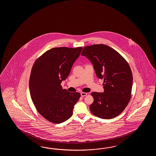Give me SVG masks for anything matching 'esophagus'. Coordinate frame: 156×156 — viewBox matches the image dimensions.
Segmentation results:
<instances>
[{
    "label": "esophagus",
    "instance_id": "obj_1",
    "mask_svg": "<svg viewBox=\"0 0 156 156\" xmlns=\"http://www.w3.org/2000/svg\"><path fill=\"white\" fill-rule=\"evenodd\" d=\"M87 95V93H81V96L82 97H84V96H86Z\"/></svg>",
    "mask_w": 156,
    "mask_h": 156
}]
</instances>
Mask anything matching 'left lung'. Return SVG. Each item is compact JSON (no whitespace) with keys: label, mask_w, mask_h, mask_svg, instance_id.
Masks as SVG:
<instances>
[{"label":"left lung","mask_w":156,"mask_h":156,"mask_svg":"<svg viewBox=\"0 0 156 156\" xmlns=\"http://www.w3.org/2000/svg\"><path fill=\"white\" fill-rule=\"evenodd\" d=\"M81 55L90 60L96 76L104 83V93L91 94V113L105 119L118 116L131 98L133 75L129 64L115 50L103 44L85 47Z\"/></svg>","instance_id":"obj_1"}]
</instances>
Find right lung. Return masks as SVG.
Segmentation results:
<instances>
[{
  "label": "right lung",
  "mask_w": 156,
  "mask_h": 156,
  "mask_svg": "<svg viewBox=\"0 0 156 156\" xmlns=\"http://www.w3.org/2000/svg\"><path fill=\"white\" fill-rule=\"evenodd\" d=\"M83 47H56L34 62L30 75V94L37 110L52 123H61L73 115L79 93L62 89L61 83L69 75Z\"/></svg>",
  "instance_id": "1"
}]
</instances>
